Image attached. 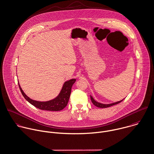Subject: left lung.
I'll list each match as a JSON object with an SVG mask.
<instances>
[{
    "label": "left lung",
    "mask_w": 154,
    "mask_h": 154,
    "mask_svg": "<svg viewBox=\"0 0 154 154\" xmlns=\"http://www.w3.org/2000/svg\"><path fill=\"white\" fill-rule=\"evenodd\" d=\"M90 98H91V102L92 103L97 107H100V108H106V107H109L110 106H113V105H115V104H117L121 102L123 100H121V101H119V102H117L113 103H110V104H102V103H100L97 102H96V100H94V99L93 98V97L91 96H90Z\"/></svg>",
    "instance_id": "1"
}]
</instances>
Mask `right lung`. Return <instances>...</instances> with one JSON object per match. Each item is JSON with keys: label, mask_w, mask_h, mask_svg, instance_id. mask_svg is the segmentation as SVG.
I'll return each instance as SVG.
<instances>
[{"label": "right lung", "mask_w": 154, "mask_h": 154, "mask_svg": "<svg viewBox=\"0 0 154 154\" xmlns=\"http://www.w3.org/2000/svg\"><path fill=\"white\" fill-rule=\"evenodd\" d=\"M75 81L76 79H72L69 81L65 82L59 95L54 99L47 102H38L30 99L23 92L19 83L18 85L21 94H23L25 99L36 107L45 110L60 111L63 109L67 106L70 98L72 87L73 84L75 82Z\"/></svg>", "instance_id": "1"}]
</instances>
